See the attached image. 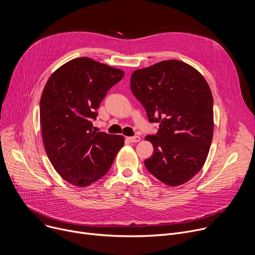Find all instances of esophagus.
<instances>
[{
	"mask_svg": "<svg viewBox=\"0 0 255 255\" xmlns=\"http://www.w3.org/2000/svg\"><path fill=\"white\" fill-rule=\"evenodd\" d=\"M128 140L130 143H138V142L141 140V138H140L139 135H133V136H128Z\"/></svg>",
	"mask_w": 255,
	"mask_h": 255,
	"instance_id": "obj_1",
	"label": "esophagus"
}]
</instances>
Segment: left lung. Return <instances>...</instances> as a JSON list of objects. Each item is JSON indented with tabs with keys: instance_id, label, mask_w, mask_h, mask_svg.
Wrapping results in <instances>:
<instances>
[{
	"instance_id": "obj_1",
	"label": "left lung",
	"mask_w": 255,
	"mask_h": 255,
	"mask_svg": "<svg viewBox=\"0 0 255 255\" xmlns=\"http://www.w3.org/2000/svg\"><path fill=\"white\" fill-rule=\"evenodd\" d=\"M130 90L144 106L156 134L147 135L154 152L145 166L168 186H180L203 166L213 134V98L202 74L179 60L134 70Z\"/></svg>"
}]
</instances>
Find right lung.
Here are the masks:
<instances>
[{"mask_svg": "<svg viewBox=\"0 0 255 255\" xmlns=\"http://www.w3.org/2000/svg\"><path fill=\"white\" fill-rule=\"evenodd\" d=\"M124 75L121 69L81 57L58 68L44 88V146L56 171L74 186L87 187L101 179L125 145L123 135L96 132L92 123L107 92Z\"/></svg>", "mask_w": 255, "mask_h": 255, "instance_id": "obj_1", "label": "right lung"}]
</instances>
